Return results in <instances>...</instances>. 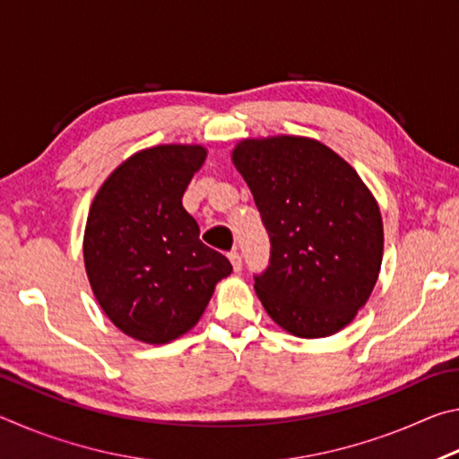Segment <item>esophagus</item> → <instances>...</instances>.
Instances as JSON below:
<instances>
[{
  "mask_svg": "<svg viewBox=\"0 0 459 459\" xmlns=\"http://www.w3.org/2000/svg\"><path fill=\"white\" fill-rule=\"evenodd\" d=\"M229 259H230V263H232V269H235L237 273H238L240 267H243V259H240V255H238L237 251H230V253H229Z\"/></svg>",
  "mask_w": 459,
  "mask_h": 459,
  "instance_id": "esophagus-1",
  "label": "esophagus"
}]
</instances>
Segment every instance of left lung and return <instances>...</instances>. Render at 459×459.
Returning <instances> with one entry per match:
<instances>
[{
    "mask_svg": "<svg viewBox=\"0 0 459 459\" xmlns=\"http://www.w3.org/2000/svg\"><path fill=\"white\" fill-rule=\"evenodd\" d=\"M232 164L269 232L255 275L263 307L293 336L324 338L367 304L383 261V219L356 169L309 137L243 139Z\"/></svg>",
    "mask_w": 459,
    "mask_h": 459,
    "instance_id": "obj_1",
    "label": "left lung"
}]
</instances>
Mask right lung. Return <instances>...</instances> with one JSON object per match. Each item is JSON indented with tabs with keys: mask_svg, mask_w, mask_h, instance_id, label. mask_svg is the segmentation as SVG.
Returning <instances> with one entry per match:
<instances>
[{
	"mask_svg": "<svg viewBox=\"0 0 459 459\" xmlns=\"http://www.w3.org/2000/svg\"><path fill=\"white\" fill-rule=\"evenodd\" d=\"M206 160L202 145H155L100 186L84 229V269L108 320L166 344L196 325L230 261L200 240L182 196Z\"/></svg>",
	"mask_w": 459,
	"mask_h": 459,
	"instance_id": "right-lung-1",
	"label": "right lung"
}]
</instances>
